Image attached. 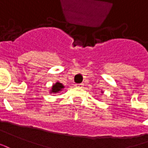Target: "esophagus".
Segmentation results:
<instances>
[{
  "instance_id": "esophagus-1",
  "label": "esophagus",
  "mask_w": 148,
  "mask_h": 148,
  "mask_svg": "<svg viewBox=\"0 0 148 148\" xmlns=\"http://www.w3.org/2000/svg\"><path fill=\"white\" fill-rule=\"evenodd\" d=\"M75 87H78V88H81V87H84V84H75Z\"/></svg>"
}]
</instances>
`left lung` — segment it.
Instances as JSON below:
<instances>
[{
	"mask_svg": "<svg viewBox=\"0 0 148 148\" xmlns=\"http://www.w3.org/2000/svg\"><path fill=\"white\" fill-rule=\"evenodd\" d=\"M101 93H102V94H103V91H102H102H101Z\"/></svg>",
	"mask_w": 148,
	"mask_h": 148,
	"instance_id": "1",
	"label": "left lung"
}]
</instances>
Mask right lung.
Returning <instances> with one entry per match:
<instances>
[{
    "mask_svg": "<svg viewBox=\"0 0 148 148\" xmlns=\"http://www.w3.org/2000/svg\"><path fill=\"white\" fill-rule=\"evenodd\" d=\"M64 86L59 81H57L55 84H53L52 85L51 89L49 90V93H59V92H61V91H62V90H64Z\"/></svg>",
    "mask_w": 148,
    "mask_h": 148,
    "instance_id": "add662e5",
    "label": "right lung"
}]
</instances>
